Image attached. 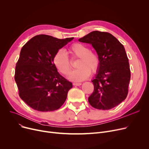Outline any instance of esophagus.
<instances>
[{
    "label": "esophagus",
    "mask_w": 149,
    "mask_h": 149,
    "mask_svg": "<svg viewBox=\"0 0 149 149\" xmlns=\"http://www.w3.org/2000/svg\"><path fill=\"white\" fill-rule=\"evenodd\" d=\"M73 85L74 86H79L81 85V83H73Z\"/></svg>",
    "instance_id": "1"
}]
</instances>
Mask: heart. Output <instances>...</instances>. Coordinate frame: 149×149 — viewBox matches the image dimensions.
Instances as JSON below:
<instances>
[{
	"label": "heart",
	"instance_id": "heart-1",
	"mask_svg": "<svg viewBox=\"0 0 149 149\" xmlns=\"http://www.w3.org/2000/svg\"><path fill=\"white\" fill-rule=\"evenodd\" d=\"M69 52L73 58H79L77 63L79 68L69 74L68 77L69 80L81 81L89 77L91 70L92 73L97 72L100 65L99 57L95 53L91 51L88 46L80 43H75L70 46ZM52 62L58 71L64 75H67L71 68L68 55L63 49H59L55 53Z\"/></svg>",
	"mask_w": 149,
	"mask_h": 149
}]
</instances>
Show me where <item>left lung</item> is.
<instances>
[{"instance_id":"8db88e82","label":"left lung","mask_w":149,"mask_h":149,"mask_svg":"<svg viewBox=\"0 0 149 149\" xmlns=\"http://www.w3.org/2000/svg\"><path fill=\"white\" fill-rule=\"evenodd\" d=\"M91 44L98 54L100 65L92 80L94 86L88 98L95 109L109 110L127 97L130 79L129 59L124 46L111 34L94 31L79 39Z\"/></svg>"}]
</instances>
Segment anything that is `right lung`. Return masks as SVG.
Here are the masks:
<instances>
[{"instance_id":"right-lung-1","label":"right lung","mask_w":149,"mask_h":149,"mask_svg":"<svg viewBox=\"0 0 149 149\" xmlns=\"http://www.w3.org/2000/svg\"><path fill=\"white\" fill-rule=\"evenodd\" d=\"M73 39L37 35L22 47L14 79L20 98L34 110L56 111L66 101L72 84L58 72L52 58L55 53Z\"/></svg>"}]
</instances>
